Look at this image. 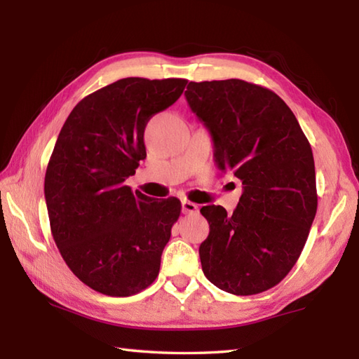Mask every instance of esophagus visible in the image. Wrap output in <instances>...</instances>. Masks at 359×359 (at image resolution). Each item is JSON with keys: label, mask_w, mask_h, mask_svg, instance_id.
Masks as SVG:
<instances>
[{"label": "esophagus", "mask_w": 359, "mask_h": 359, "mask_svg": "<svg viewBox=\"0 0 359 359\" xmlns=\"http://www.w3.org/2000/svg\"><path fill=\"white\" fill-rule=\"evenodd\" d=\"M197 211H199V207H197L196 203L189 201H182V212H184V215H194Z\"/></svg>", "instance_id": "34e87169"}]
</instances>
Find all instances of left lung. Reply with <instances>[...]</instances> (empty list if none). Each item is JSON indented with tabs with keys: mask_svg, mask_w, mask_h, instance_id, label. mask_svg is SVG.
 I'll return each instance as SVG.
<instances>
[{
	"mask_svg": "<svg viewBox=\"0 0 359 359\" xmlns=\"http://www.w3.org/2000/svg\"><path fill=\"white\" fill-rule=\"evenodd\" d=\"M185 97L208 128L219 170L243 185L233 215L201 208L210 224L199 248L203 274L231 294L266 292L294 266L316 215L310 143L285 102L255 83L189 81Z\"/></svg>",
	"mask_w": 359,
	"mask_h": 359,
	"instance_id": "left-lung-1",
	"label": "left lung"
}]
</instances>
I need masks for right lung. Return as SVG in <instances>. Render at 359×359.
<instances>
[{"mask_svg":"<svg viewBox=\"0 0 359 359\" xmlns=\"http://www.w3.org/2000/svg\"><path fill=\"white\" fill-rule=\"evenodd\" d=\"M188 80L121 79L86 95L60 131L44 177L50 233L83 284L131 296L158 276L182 205L133 193L125 182L147 157L143 134Z\"/></svg>","mask_w":359,"mask_h":359,"instance_id":"add662e5","label":"right lung"}]
</instances>
